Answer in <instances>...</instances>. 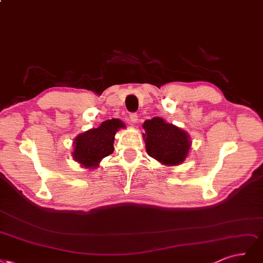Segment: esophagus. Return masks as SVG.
Masks as SVG:
<instances>
[{
  "label": "esophagus",
  "instance_id": "1",
  "mask_svg": "<svg viewBox=\"0 0 263 263\" xmlns=\"http://www.w3.org/2000/svg\"><path fill=\"white\" fill-rule=\"evenodd\" d=\"M130 120H131V122H132V123H137V122H138V120H139V117H138V115L135 114V112L130 114Z\"/></svg>",
  "mask_w": 263,
  "mask_h": 263
}]
</instances>
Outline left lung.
I'll return each instance as SVG.
<instances>
[{"label": "left lung", "instance_id": "obj_1", "mask_svg": "<svg viewBox=\"0 0 263 263\" xmlns=\"http://www.w3.org/2000/svg\"><path fill=\"white\" fill-rule=\"evenodd\" d=\"M147 154L166 166L180 165L191 146L189 134L178 126L155 117L143 123Z\"/></svg>", "mask_w": 263, "mask_h": 263}]
</instances>
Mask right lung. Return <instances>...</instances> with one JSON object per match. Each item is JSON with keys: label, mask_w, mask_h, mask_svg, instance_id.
<instances>
[{"label": "right lung", "mask_w": 263, "mask_h": 263, "mask_svg": "<svg viewBox=\"0 0 263 263\" xmlns=\"http://www.w3.org/2000/svg\"><path fill=\"white\" fill-rule=\"evenodd\" d=\"M120 128H125V124L119 119H111L78 135L73 143L74 160L84 168L97 167L101 159L112 154L115 135Z\"/></svg>", "instance_id": "add662e5"}]
</instances>
